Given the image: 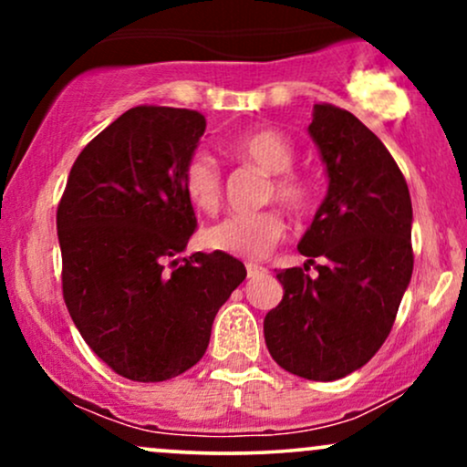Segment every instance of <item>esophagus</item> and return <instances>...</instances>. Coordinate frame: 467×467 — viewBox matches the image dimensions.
<instances>
[{"instance_id": "34e87169", "label": "esophagus", "mask_w": 467, "mask_h": 467, "mask_svg": "<svg viewBox=\"0 0 467 467\" xmlns=\"http://www.w3.org/2000/svg\"><path fill=\"white\" fill-rule=\"evenodd\" d=\"M245 270H248V276L250 278H254L256 275H261V272H265V267H261V265H256V264H248V265H245Z\"/></svg>"}]
</instances>
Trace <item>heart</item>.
<instances>
[{"instance_id": "1", "label": "heart", "mask_w": 467, "mask_h": 467, "mask_svg": "<svg viewBox=\"0 0 467 467\" xmlns=\"http://www.w3.org/2000/svg\"><path fill=\"white\" fill-rule=\"evenodd\" d=\"M230 155L259 166L270 173L265 186V200H276L289 213H303L312 202V182L292 169L296 147L276 130H254L226 142ZM182 189L186 200L203 213H215L222 203L223 175L215 158L195 151L182 166ZM285 234V222L275 208L230 215L213 223L203 233V244L211 250L226 254L261 259Z\"/></svg>"}]
</instances>
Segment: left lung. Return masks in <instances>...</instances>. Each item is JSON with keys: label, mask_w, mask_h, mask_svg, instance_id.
Instances as JSON below:
<instances>
[{"label": "left lung", "mask_w": 467, "mask_h": 467, "mask_svg": "<svg viewBox=\"0 0 467 467\" xmlns=\"http://www.w3.org/2000/svg\"><path fill=\"white\" fill-rule=\"evenodd\" d=\"M309 136L329 189L298 244L305 270L276 275L283 301L264 334L278 367L331 382L364 367L390 334L412 275V206L393 155L351 111L314 105ZM309 265L316 277L304 275Z\"/></svg>", "instance_id": "1"}]
</instances>
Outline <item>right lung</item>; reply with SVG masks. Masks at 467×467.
<instances>
[{
    "mask_svg": "<svg viewBox=\"0 0 467 467\" xmlns=\"http://www.w3.org/2000/svg\"><path fill=\"white\" fill-rule=\"evenodd\" d=\"M203 131L200 111L133 107L78 153L57 208L67 312L89 349L133 382L200 362L219 307L245 278L217 250L164 265L197 228L182 166Z\"/></svg>",
    "mask_w": 467,
    "mask_h": 467,
    "instance_id": "obj_1",
    "label": "right lung"
}]
</instances>
